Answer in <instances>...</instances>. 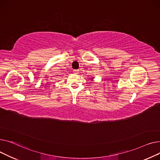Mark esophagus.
Here are the masks:
<instances>
[{"mask_svg": "<svg viewBox=\"0 0 160 160\" xmlns=\"http://www.w3.org/2000/svg\"><path fill=\"white\" fill-rule=\"evenodd\" d=\"M73 73H76V74H78L79 70H73Z\"/></svg>", "mask_w": 160, "mask_h": 160, "instance_id": "esophagus-1", "label": "esophagus"}]
</instances>
